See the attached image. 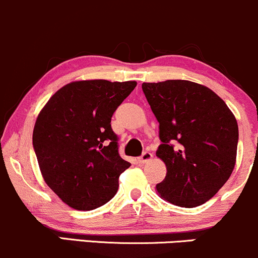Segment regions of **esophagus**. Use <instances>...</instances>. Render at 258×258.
<instances>
[{
    "label": "esophagus",
    "mask_w": 258,
    "mask_h": 258,
    "mask_svg": "<svg viewBox=\"0 0 258 258\" xmlns=\"http://www.w3.org/2000/svg\"><path fill=\"white\" fill-rule=\"evenodd\" d=\"M152 159H153V154L152 153L144 152L143 154H142L141 158H139V162H141V164H147V162H149Z\"/></svg>",
    "instance_id": "obj_1"
}]
</instances>
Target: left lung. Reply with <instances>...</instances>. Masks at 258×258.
<instances>
[{"label":"left lung","instance_id":"8db88e82","mask_svg":"<svg viewBox=\"0 0 258 258\" xmlns=\"http://www.w3.org/2000/svg\"><path fill=\"white\" fill-rule=\"evenodd\" d=\"M159 122L156 156L166 176L156 184L161 199L197 207L217 194L236 162L238 123L224 100L206 86L186 80L143 82Z\"/></svg>","mask_w":258,"mask_h":258}]
</instances>
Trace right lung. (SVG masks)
Masks as SVG:
<instances>
[{"label": "right lung", "instance_id": "1", "mask_svg": "<svg viewBox=\"0 0 258 258\" xmlns=\"http://www.w3.org/2000/svg\"><path fill=\"white\" fill-rule=\"evenodd\" d=\"M136 81L82 80L63 86L38 114L32 144L46 184L72 209L103 206L131 164L117 152L111 116Z\"/></svg>", "mask_w": 258, "mask_h": 258}]
</instances>
